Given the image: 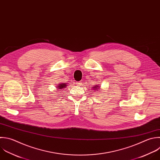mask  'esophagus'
I'll list each match as a JSON object with an SVG mask.
<instances>
[{"mask_svg":"<svg viewBox=\"0 0 160 160\" xmlns=\"http://www.w3.org/2000/svg\"><path fill=\"white\" fill-rule=\"evenodd\" d=\"M76 84H77V85L80 86V85H81V84H82V82H76Z\"/></svg>","mask_w":160,"mask_h":160,"instance_id":"esophagus-1","label":"esophagus"}]
</instances>
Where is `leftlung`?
Wrapping results in <instances>:
<instances>
[{
    "mask_svg": "<svg viewBox=\"0 0 160 160\" xmlns=\"http://www.w3.org/2000/svg\"><path fill=\"white\" fill-rule=\"evenodd\" d=\"M92 89H94V90H95V91H99V89H101V88H100V86L99 85H96V86H94V87H92Z\"/></svg>",
    "mask_w": 160,
    "mask_h": 160,
    "instance_id": "obj_1",
    "label": "left lung"
}]
</instances>
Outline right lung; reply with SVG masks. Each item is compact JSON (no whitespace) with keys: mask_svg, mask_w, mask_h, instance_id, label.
Listing matches in <instances>:
<instances>
[{"mask_svg":"<svg viewBox=\"0 0 160 160\" xmlns=\"http://www.w3.org/2000/svg\"><path fill=\"white\" fill-rule=\"evenodd\" d=\"M68 84H65V83H60L59 84H58V86H56V88L59 90V89H62L63 88H66V87L67 86Z\"/></svg>","mask_w":160,"mask_h":160,"instance_id":"1","label":"right lung"}]
</instances>
